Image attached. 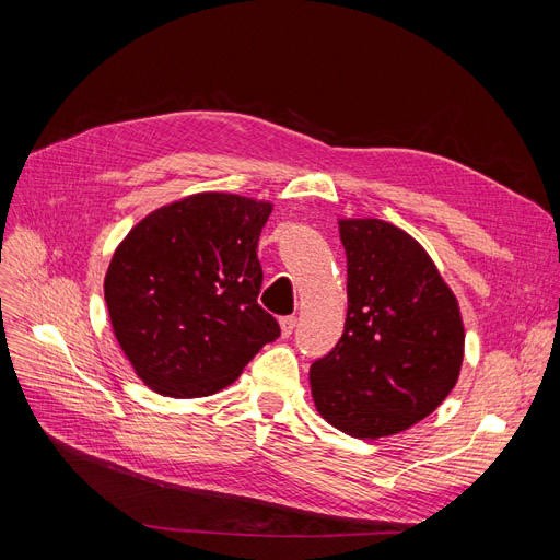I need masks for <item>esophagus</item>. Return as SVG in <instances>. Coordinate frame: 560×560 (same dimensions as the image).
Here are the masks:
<instances>
[{
    "instance_id": "esophagus-1",
    "label": "esophagus",
    "mask_w": 560,
    "mask_h": 560,
    "mask_svg": "<svg viewBox=\"0 0 560 560\" xmlns=\"http://www.w3.org/2000/svg\"><path fill=\"white\" fill-rule=\"evenodd\" d=\"M294 328H296V316H282V318H280L282 337H289L291 332H294Z\"/></svg>"
}]
</instances>
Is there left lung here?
I'll use <instances>...</instances> for the list:
<instances>
[{"label": "left lung", "instance_id": "8db88e82", "mask_svg": "<svg viewBox=\"0 0 560 560\" xmlns=\"http://www.w3.org/2000/svg\"><path fill=\"white\" fill-rule=\"evenodd\" d=\"M343 332L310 366L314 406L337 431L378 440L408 431L456 387L465 326L431 255L381 219H339Z\"/></svg>", "mask_w": 560, "mask_h": 560}]
</instances>
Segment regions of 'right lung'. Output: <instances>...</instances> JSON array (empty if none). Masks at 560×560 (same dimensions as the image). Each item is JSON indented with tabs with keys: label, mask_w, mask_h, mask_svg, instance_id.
<instances>
[{
	"label": "right lung",
	"mask_w": 560,
	"mask_h": 560,
	"mask_svg": "<svg viewBox=\"0 0 560 560\" xmlns=\"http://www.w3.org/2000/svg\"><path fill=\"white\" fill-rule=\"evenodd\" d=\"M273 205L205 191L159 207L118 244L104 301L120 351L156 394L198 398L280 337L257 303V242Z\"/></svg>",
	"instance_id": "1"
}]
</instances>
